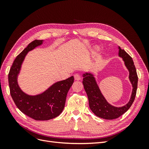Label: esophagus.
<instances>
[{
	"label": "esophagus",
	"mask_w": 149,
	"mask_h": 149,
	"mask_svg": "<svg viewBox=\"0 0 149 149\" xmlns=\"http://www.w3.org/2000/svg\"><path fill=\"white\" fill-rule=\"evenodd\" d=\"M74 77L75 80H80L81 79V76L78 74V73H76L74 75Z\"/></svg>",
	"instance_id": "esophagus-1"
}]
</instances>
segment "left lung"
<instances>
[{
  "mask_svg": "<svg viewBox=\"0 0 149 149\" xmlns=\"http://www.w3.org/2000/svg\"><path fill=\"white\" fill-rule=\"evenodd\" d=\"M119 48V55L123 58L126 67L129 71V79L133 87L130 100L127 104L120 107L109 104L102 95L94 76L90 73L83 74V84L88 97L90 109L96 116L104 119H117L124 114L132 106L137 93L138 76L132 58L124 49H121L120 47Z\"/></svg>",
  "mask_w": 149,
  "mask_h": 149,
  "instance_id": "left-lung-1",
  "label": "left lung"
}]
</instances>
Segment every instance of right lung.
I'll use <instances>...</instances> for the list:
<instances>
[{"label": "right lung", "instance_id": "right-lung-1", "mask_svg": "<svg viewBox=\"0 0 149 149\" xmlns=\"http://www.w3.org/2000/svg\"><path fill=\"white\" fill-rule=\"evenodd\" d=\"M42 40H35L29 44L13 61L8 73L10 95L19 110L36 120H47L59 116L63 110L67 93L74 82V77L52 85L43 93L31 96L24 93L17 84V77L21 65L29 51L40 45Z\"/></svg>", "mask_w": 149, "mask_h": 149}]
</instances>
